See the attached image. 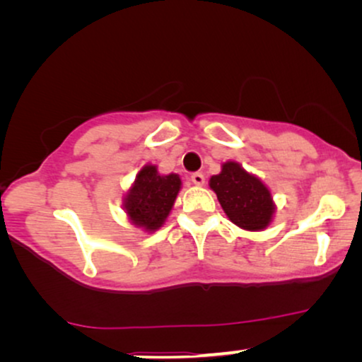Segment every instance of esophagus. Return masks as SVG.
Wrapping results in <instances>:
<instances>
[{"instance_id": "obj_1", "label": "esophagus", "mask_w": 362, "mask_h": 362, "mask_svg": "<svg viewBox=\"0 0 362 362\" xmlns=\"http://www.w3.org/2000/svg\"><path fill=\"white\" fill-rule=\"evenodd\" d=\"M191 181H192V185L202 186L204 185V175H202V173H192Z\"/></svg>"}]
</instances>
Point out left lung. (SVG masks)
Instances as JSON below:
<instances>
[{
  "label": "left lung",
  "instance_id": "obj_1",
  "mask_svg": "<svg viewBox=\"0 0 362 362\" xmlns=\"http://www.w3.org/2000/svg\"><path fill=\"white\" fill-rule=\"evenodd\" d=\"M209 186L235 226L247 230H262L270 224L275 211L270 191L240 165L224 163L219 175L211 177Z\"/></svg>",
  "mask_w": 362,
  "mask_h": 362
}]
</instances>
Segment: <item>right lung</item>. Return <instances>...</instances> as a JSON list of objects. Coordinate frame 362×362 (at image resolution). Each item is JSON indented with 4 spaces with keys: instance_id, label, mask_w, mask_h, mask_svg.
Listing matches in <instances>:
<instances>
[{
    "instance_id": "obj_1",
    "label": "right lung",
    "mask_w": 362,
    "mask_h": 362,
    "mask_svg": "<svg viewBox=\"0 0 362 362\" xmlns=\"http://www.w3.org/2000/svg\"><path fill=\"white\" fill-rule=\"evenodd\" d=\"M180 187L181 180L177 175L161 176L156 166H145L125 197L127 214L133 224L146 230L158 229L170 214Z\"/></svg>"
}]
</instances>
